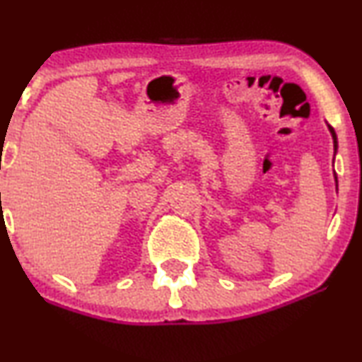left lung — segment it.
<instances>
[{
    "mask_svg": "<svg viewBox=\"0 0 362 362\" xmlns=\"http://www.w3.org/2000/svg\"><path fill=\"white\" fill-rule=\"evenodd\" d=\"M328 128H329V131H332L333 142H334V152H336V149H338V141H336V132H334V129L332 128V126H328ZM336 183H338V179H336Z\"/></svg>",
    "mask_w": 362,
    "mask_h": 362,
    "instance_id": "left-lung-1",
    "label": "left lung"
}]
</instances>
